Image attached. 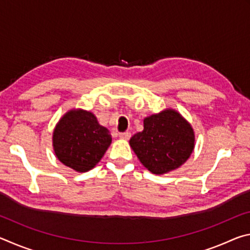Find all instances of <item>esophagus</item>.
<instances>
[{
  "label": "esophagus",
  "mask_w": 250,
  "mask_h": 250,
  "mask_svg": "<svg viewBox=\"0 0 250 250\" xmlns=\"http://www.w3.org/2000/svg\"><path fill=\"white\" fill-rule=\"evenodd\" d=\"M119 138L124 139V140H129V139L131 138V133L129 132V131H125V132H120Z\"/></svg>",
  "instance_id": "obj_1"
}]
</instances>
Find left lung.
Wrapping results in <instances>:
<instances>
[{"label": "left lung", "instance_id": "obj_1", "mask_svg": "<svg viewBox=\"0 0 250 250\" xmlns=\"http://www.w3.org/2000/svg\"><path fill=\"white\" fill-rule=\"evenodd\" d=\"M142 132L130 139L140 162L153 174L180 167L194 150L195 135L191 125L173 109L146 117Z\"/></svg>", "mask_w": 250, "mask_h": 250}]
</instances>
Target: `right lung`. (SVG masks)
<instances>
[{"mask_svg": "<svg viewBox=\"0 0 250 250\" xmlns=\"http://www.w3.org/2000/svg\"><path fill=\"white\" fill-rule=\"evenodd\" d=\"M111 140L109 130L98 124L94 113L82 109L70 110L62 116L53 133L57 159L77 172L95 167Z\"/></svg>", "mask_w": 250, "mask_h": 250, "instance_id": "1", "label": "right lung"}]
</instances>
